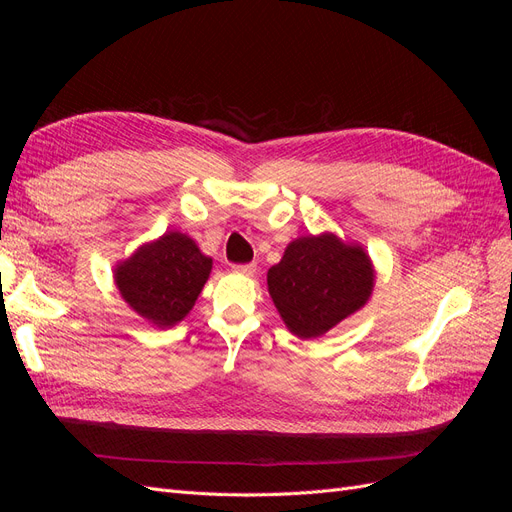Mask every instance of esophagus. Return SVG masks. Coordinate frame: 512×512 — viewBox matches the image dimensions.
<instances>
[{
    "instance_id": "1",
    "label": "esophagus",
    "mask_w": 512,
    "mask_h": 512,
    "mask_svg": "<svg viewBox=\"0 0 512 512\" xmlns=\"http://www.w3.org/2000/svg\"><path fill=\"white\" fill-rule=\"evenodd\" d=\"M232 271L241 273V275H254L256 265H254V262H245V265H232Z\"/></svg>"
}]
</instances>
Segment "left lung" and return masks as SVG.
Here are the masks:
<instances>
[{"label": "left lung", "instance_id": "8db88e82", "mask_svg": "<svg viewBox=\"0 0 512 512\" xmlns=\"http://www.w3.org/2000/svg\"><path fill=\"white\" fill-rule=\"evenodd\" d=\"M267 284L286 327L309 339L327 333L367 303L374 269L361 247L324 232L292 241L284 258L269 269Z\"/></svg>", "mask_w": 512, "mask_h": 512}]
</instances>
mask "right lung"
<instances>
[{
	"instance_id": "right-lung-1",
	"label": "right lung",
	"mask_w": 512,
	"mask_h": 512,
	"mask_svg": "<svg viewBox=\"0 0 512 512\" xmlns=\"http://www.w3.org/2000/svg\"><path fill=\"white\" fill-rule=\"evenodd\" d=\"M209 273L211 258L200 254L190 237L166 232L121 262L115 282L136 314L158 327H173L188 316Z\"/></svg>"
}]
</instances>
